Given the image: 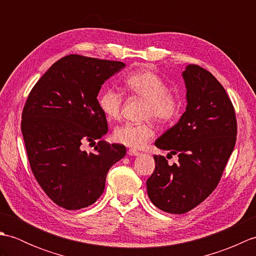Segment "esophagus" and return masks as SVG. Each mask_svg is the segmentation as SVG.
<instances>
[{
    "mask_svg": "<svg viewBox=\"0 0 256 256\" xmlns=\"http://www.w3.org/2000/svg\"><path fill=\"white\" fill-rule=\"evenodd\" d=\"M128 154L130 156H138V155H140L138 152L135 150H128Z\"/></svg>",
    "mask_w": 256,
    "mask_h": 256,
    "instance_id": "1",
    "label": "esophagus"
}]
</instances>
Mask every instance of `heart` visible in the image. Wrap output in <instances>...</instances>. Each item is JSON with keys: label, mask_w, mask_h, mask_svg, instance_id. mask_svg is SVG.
<instances>
[{"label": "heart", "mask_w": 256, "mask_h": 256, "mask_svg": "<svg viewBox=\"0 0 256 256\" xmlns=\"http://www.w3.org/2000/svg\"><path fill=\"white\" fill-rule=\"evenodd\" d=\"M128 90L146 101L144 118L156 121L158 124H170L179 116L182 100L177 94L168 91L167 84L158 74L150 69H142L132 72L125 79ZM101 111L108 118L116 120L121 116L123 94L113 88L103 90L99 99ZM154 126L150 122L125 123L113 132L116 143L128 148H140L154 138Z\"/></svg>", "instance_id": "b5f03b06"}]
</instances>
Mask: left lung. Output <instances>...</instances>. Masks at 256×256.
Here are the masks:
<instances>
[{
	"label": "left lung",
	"mask_w": 256,
	"mask_h": 256,
	"mask_svg": "<svg viewBox=\"0 0 256 256\" xmlns=\"http://www.w3.org/2000/svg\"><path fill=\"white\" fill-rule=\"evenodd\" d=\"M182 78L186 112L155 142L156 148L178 155V162L168 165L164 156L155 155V170L146 182L152 202L175 214L194 209L218 186L238 132L234 108L214 76L188 64Z\"/></svg>",
	"instance_id": "obj_1"
}]
</instances>
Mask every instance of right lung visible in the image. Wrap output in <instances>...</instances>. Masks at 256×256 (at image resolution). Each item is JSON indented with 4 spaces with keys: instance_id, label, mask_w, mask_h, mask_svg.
Segmentation results:
<instances>
[{
    "instance_id": "add662e5",
    "label": "right lung",
    "mask_w": 256,
    "mask_h": 256,
    "mask_svg": "<svg viewBox=\"0 0 256 256\" xmlns=\"http://www.w3.org/2000/svg\"><path fill=\"white\" fill-rule=\"evenodd\" d=\"M125 67L121 62L68 55L42 74L27 96L22 133L32 172L54 202L67 210L100 198L108 172L122 160V144L99 140L96 153L81 148L108 132L98 94L106 80Z\"/></svg>"
}]
</instances>
